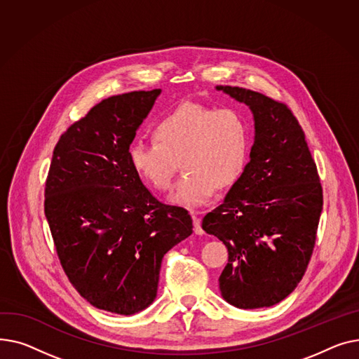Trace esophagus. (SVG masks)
Returning a JSON list of instances; mask_svg holds the SVG:
<instances>
[{"label": "esophagus", "mask_w": 359, "mask_h": 359, "mask_svg": "<svg viewBox=\"0 0 359 359\" xmlns=\"http://www.w3.org/2000/svg\"><path fill=\"white\" fill-rule=\"evenodd\" d=\"M193 224H194L196 235H203L204 233V230L201 227V220H200V217L196 213H193Z\"/></svg>", "instance_id": "esophagus-1"}]
</instances>
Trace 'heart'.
Returning a JSON list of instances; mask_svg holds the SVG:
<instances>
[{
  "label": "heart",
  "instance_id": "b5f03b06",
  "mask_svg": "<svg viewBox=\"0 0 359 359\" xmlns=\"http://www.w3.org/2000/svg\"><path fill=\"white\" fill-rule=\"evenodd\" d=\"M155 143L136 142L129 159L142 181L156 191L172 185L178 162L184 177L170 203L197 208L242 175L249 152V124L235 109L184 102L163 116L154 129Z\"/></svg>",
  "mask_w": 359,
  "mask_h": 359
}]
</instances>
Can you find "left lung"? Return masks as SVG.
Listing matches in <instances>:
<instances>
[{"label":"left lung","instance_id":"left-lung-1","mask_svg":"<svg viewBox=\"0 0 359 359\" xmlns=\"http://www.w3.org/2000/svg\"><path fill=\"white\" fill-rule=\"evenodd\" d=\"M254 114L255 140L239 180L203 219V230L227 248L222 297L238 309L271 307L303 278L323 207L318 168L304 132L285 104L217 86Z\"/></svg>","mask_w":359,"mask_h":359}]
</instances>
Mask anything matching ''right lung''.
I'll list each match as a JSON object with an SVG mask.
<instances>
[{"label":"right lung","mask_w":359,"mask_h":359,"mask_svg":"<svg viewBox=\"0 0 359 359\" xmlns=\"http://www.w3.org/2000/svg\"><path fill=\"white\" fill-rule=\"evenodd\" d=\"M161 90L102 100L55 146L45 215L60 265L97 309L130 316L156 299L163 255L193 233L182 207L156 200L129 159Z\"/></svg>","instance_id":"obj_1"}]
</instances>
